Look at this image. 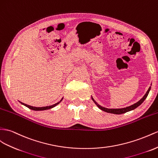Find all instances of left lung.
Here are the masks:
<instances>
[{
  "label": "left lung",
  "mask_w": 158,
  "mask_h": 158,
  "mask_svg": "<svg viewBox=\"0 0 158 158\" xmlns=\"http://www.w3.org/2000/svg\"><path fill=\"white\" fill-rule=\"evenodd\" d=\"M151 85H152V84H151ZM150 89H151V87H149V89H148V91L146 92V94H145L144 95V96L139 101V102H137V103L131 105V106H130L124 107V108H119V109H108V108H106V107H104L101 106L100 105H99L98 103H97V102H95V101L94 100V99L93 98L92 96H91V99H92V100H93V102H94L95 103V104L101 110H102V111H105V112H107V113H110V114H117V115H118V114H125V113H126V112H128V111H132V110H135V108H137V107L139 106L140 105L144 102V100L147 98V97H148V94H149V91H150Z\"/></svg>",
  "instance_id": "obj_1"
}]
</instances>
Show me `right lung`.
<instances>
[{
    "instance_id": "1",
    "label": "right lung",
    "mask_w": 158,
    "mask_h": 158,
    "mask_svg": "<svg viewBox=\"0 0 158 158\" xmlns=\"http://www.w3.org/2000/svg\"><path fill=\"white\" fill-rule=\"evenodd\" d=\"M63 99V98L61 99H60L59 102H57V103H55V104H54V105H52V106H45V107H40L31 106H29V105H27V104H25V103H22V102H19H19L20 103H21L22 105H23V106H26L27 107L29 108L30 110H34V111H44V110H50V109H51V108H53V107H55L56 106H57V105H58L59 103H60V102H62Z\"/></svg>"
}]
</instances>
